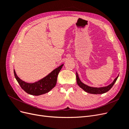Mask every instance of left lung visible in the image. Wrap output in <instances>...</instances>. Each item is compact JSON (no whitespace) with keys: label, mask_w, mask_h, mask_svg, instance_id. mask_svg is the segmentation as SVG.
<instances>
[{"label":"left lung","mask_w":129,"mask_h":129,"mask_svg":"<svg viewBox=\"0 0 129 129\" xmlns=\"http://www.w3.org/2000/svg\"><path fill=\"white\" fill-rule=\"evenodd\" d=\"M76 82H77V84L79 85V86L84 91L90 93H92V94H102V93L107 92L112 87L113 85H114V84L116 82V81H117V80L119 75L116 78V79H115L114 81H113L111 84L107 85L106 87H99V88L90 87L86 84H84L83 82H82L77 72L76 73Z\"/></svg>","instance_id":"1"}]
</instances>
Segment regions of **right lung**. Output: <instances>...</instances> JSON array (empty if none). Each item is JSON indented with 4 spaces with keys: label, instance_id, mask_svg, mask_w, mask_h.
Instances as JSON below:
<instances>
[{
    "label": "right lung",
    "instance_id": "obj_1",
    "mask_svg": "<svg viewBox=\"0 0 129 129\" xmlns=\"http://www.w3.org/2000/svg\"><path fill=\"white\" fill-rule=\"evenodd\" d=\"M63 66V64H61L54 69L48 75L34 83H27L21 80L17 76L14 69V74L19 84L26 92L32 95L39 96L48 92L55 86L58 74Z\"/></svg>",
    "mask_w": 129,
    "mask_h": 129
}]
</instances>
